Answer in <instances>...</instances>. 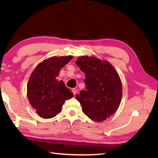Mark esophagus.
Segmentation results:
<instances>
[{
	"label": "esophagus",
	"instance_id": "34e87169",
	"mask_svg": "<svg viewBox=\"0 0 158 158\" xmlns=\"http://www.w3.org/2000/svg\"><path fill=\"white\" fill-rule=\"evenodd\" d=\"M72 92H73V93L74 95H76V92H77V89H76V88H73V89H72Z\"/></svg>",
	"mask_w": 158,
	"mask_h": 158
}]
</instances>
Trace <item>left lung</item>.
I'll return each instance as SVG.
<instances>
[{
    "instance_id": "left-lung-1",
    "label": "left lung",
    "mask_w": 158,
    "mask_h": 158,
    "mask_svg": "<svg viewBox=\"0 0 158 158\" xmlns=\"http://www.w3.org/2000/svg\"><path fill=\"white\" fill-rule=\"evenodd\" d=\"M76 63L85 73L86 88L76 95L84 113L95 121L106 120L121 103L122 83L117 72L108 61L95 56L78 57Z\"/></svg>"
}]
</instances>
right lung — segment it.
I'll return each instance as SVG.
<instances>
[{"instance_id": "obj_1", "label": "right lung", "mask_w": 158, "mask_h": 158, "mask_svg": "<svg viewBox=\"0 0 158 158\" xmlns=\"http://www.w3.org/2000/svg\"><path fill=\"white\" fill-rule=\"evenodd\" d=\"M72 59L73 56L47 59L38 64L31 74L27 85V98L41 117H55L60 113L66 100L74 96L63 81L56 78L60 70Z\"/></svg>"}]
</instances>
